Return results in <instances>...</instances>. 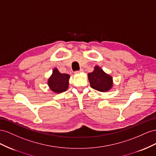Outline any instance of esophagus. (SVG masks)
<instances>
[{"instance_id":"1","label":"esophagus","mask_w":156,"mask_h":156,"mask_svg":"<svg viewBox=\"0 0 156 156\" xmlns=\"http://www.w3.org/2000/svg\"><path fill=\"white\" fill-rule=\"evenodd\" d=\"M83 69H80L79 70L75 71L74 73H75V74H78V73H82V72H83Z\"/></svg>"}]
</instances>
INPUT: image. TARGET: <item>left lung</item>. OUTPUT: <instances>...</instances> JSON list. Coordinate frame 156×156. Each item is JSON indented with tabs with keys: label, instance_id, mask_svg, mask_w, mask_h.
<instances>
[{
	"label": "left lung",
	"instance_id": "8db88e82",
	"mask_svg": "<svg viewBox=\"0 0 156 156\" xmlns=\"http://www.w3.org/2000/svg\"><path fill=\"white\" fill-rule=\"evenodd\" d=\"M91 87L99 91H107L112 87V78L99 66H95L93 72L88 74Z\"/></svg>",
	"mask_w": 156,
	"mask_h": 156
}]
</instances>
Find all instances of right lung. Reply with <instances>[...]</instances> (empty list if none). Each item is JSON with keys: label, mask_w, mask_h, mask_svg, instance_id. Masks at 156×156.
Listing matches in <instances>:
<instances>
[{"label": "right lung", "mask_w": 156, "mask_h": 156, "mask_svg": "<svg viewBox=\"0 0 156 156\" xmlns=\"http://www.w3.org/2000/svg\"><path fill=\"white\" fill-rule=\"evenodd\" d=\"M70 75L62 74L57 69L53 70V74L48 80V85L51 90L55 93L65 91L69 87V80Z\"/></svg>", "instance_id": "right-lung-1"}]
</instances>
